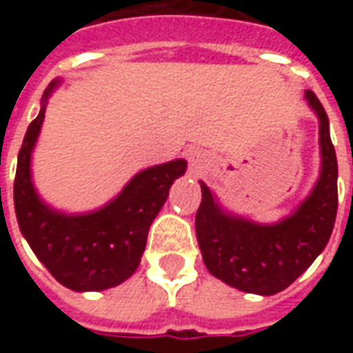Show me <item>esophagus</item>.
<instances>
[{"mask_svg":"<svg viewBox=\"0 0 353 353\" xmlns=\"http://www.w3.org/2000/svg\"><path fill=\"white\" fill-rule=\"evenodd\" d=\"M189 164H191V170L200 172V170L204 168V164H206V154L199 151V149H194V151L189 153Z\"/></svg>","mask_w":353,"mask_h":353,"instance_id":"1","label":"esophagus"}]
</instances>
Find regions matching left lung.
<instances>
[{
  "mask_svg": "<svg viewBox=\"0 0 353 353\" xmlns=\"http://www.w3.org/2000/svg\"><path fill=\"white\" fill-rule=\"evenodd\" d=\"M319 119L321 172L312 192L293 214L274 225H259L225 214L206 185L202 187L194 227L202 259L210 272L230 288L274 295L289 288L325 250L339 206L336 154L329 119L318 96L304 92Z\"/></svg>",
  "mask_w": 353,
  "mask_h": 353,
  "instance_id": "left-lung-1",
  "label": "left lung"
}]
</instances>
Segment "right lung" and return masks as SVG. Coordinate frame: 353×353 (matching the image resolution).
<instances>
[{"label": "right lung", "mask_w": 353, "mask_h": 353, "mask_svg": "<svg viewBox=\"0 0 353 353\" xmlns=\"http://www.w3.org/2000/svg\"><path fill=\"white\" fill-rule=\"evenodd\" d=\"M58 81L43 94L39 115L30 123L19 151L14 177V212L37 259L62 285L73 291L115 288L136 272L151 223L168 199L187 162L177 159L141 170L121 194L96 212L65 215L47 206L32 183V151L45 119V105Z\"/></svg>", "instance_id": "add662e5"}]
</instances>
